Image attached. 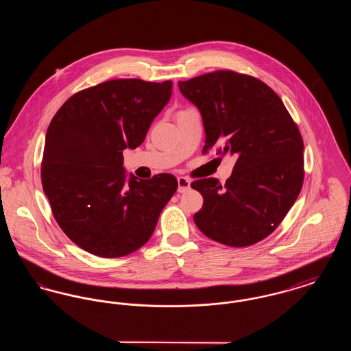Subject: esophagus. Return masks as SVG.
Wrapping results in <instances>:
<instances>
[{
	"instance_id": "esophagus-1",
	"label": "esophagus",
	"mask_w": 351,
	"mask_h": 351,
	"mask_svg": "<svg viewBox=\"0 0 351 351\" xmlns=\"http://www.w3.org/2000/svg\"><path fill=\"white\" fill-rule=\"evenodd\" d=\"M189 188H191V180H189V179L183 178V176L178 179V191H179L180 193L186 192Z\"/></svg>"
}]
</instances>
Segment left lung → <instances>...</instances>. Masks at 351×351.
I'll return each mask as SVG.
<instances>
[{"label": "left lung", "mask_w": 351, "mask_h": 351, "mask_svg": "<svg viewBox=\"0 0 351 351\" xmlns=\"http://www.w3.org/2000/svg\"><path fill=\"white\" fill-rule=\"evenodd\" d=\"M200 112L204 151L221 147L237 162L232 176L191 184L204 197L193 219L210 239L250 246L272 233L295 204L304 180V143L279 96L261 80L216 71L179 82ZM219 159V158H218Z\"/></svg>", "instance_id": "1"}]
</instances>
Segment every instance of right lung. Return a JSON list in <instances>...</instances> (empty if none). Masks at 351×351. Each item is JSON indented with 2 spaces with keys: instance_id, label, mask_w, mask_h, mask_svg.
<instances>
[{
  "instance_id": "add662e5",
  "label": "right lung",
  "mask_w": 351,
  "mask_h": 351,
  "mask_svg": "<svg viewBox=\"0 0 351 351\" xmlns=\"http://www.w3.org/2000/svg\"><path fill=\"white\" fill-rule=\"evenodd\" d=\"M171 95L172 82L110 80L73 95L52 118L42 185L59 226L83 250L118 258L150 239L178 180L135 178L122 151L143 143Z\"/></svg>"
}]
</instances>
